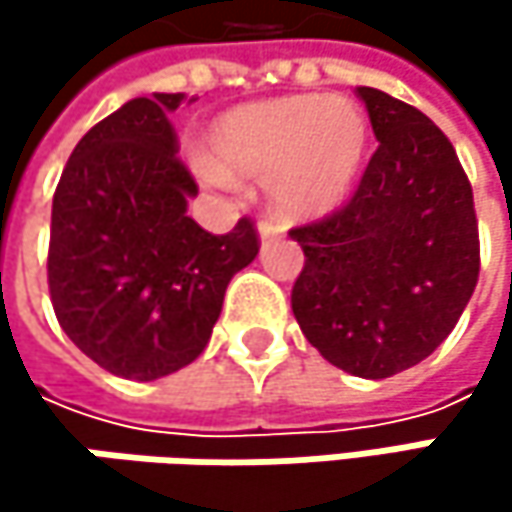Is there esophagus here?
Here are the masks:
<instances>
[{"label":"esophagus","mask_w":512,"mask_h":512,"mask_svg":"<svg viewBox=\"0 0 512 512\" xmlns=\"http://www.w3.org/2000/svg\"><path fill=\"white\" fill-rule=\"evenodd\" d=\"M257 234H260V240L266 243V240H278V237L284 234V228H281L278 222H272V219H260V222H257Z\"/></svg>","instance_id":"34e87169"}]
</instances>
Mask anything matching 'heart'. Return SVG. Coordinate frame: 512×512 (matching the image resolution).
Instances as JSON below:
<instances>
[{"label":"heart","mask_w":512,"mask_h":512,"mask_svg":"<svg viewBox=\"0 0 512 512\" xmlns=\"http://www.w3.org/2000/svg\"><path fill=\"white\" fill-rule=\"evenodd\" d=\"M210 159L198 174L266 180L272 204L287 216H323L356 183L367 151V121L353 100L293 94L237 106L207 133Z\"/></svg>","instance_id":"b5f03b06"}]
</instances>
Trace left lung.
I'll return each mask as SVG.
<instances>
[{
  "label": "left lung",
  "instance_id": "obj_1",
  "mask_svg": "<svg viewBox=\"0 0 512 512\" xmlns=\"http://www.w3.org/2000/svg\"><path fill=\"white\" fill-rule=\"evenodd\" d=\"M358 97L379 148L341 210L290 231L305 252L290 305L326 361L385 379L454 332L477 284L480 240L448 136L385 91L361 85Z\"/></svg>",
  "mask_w": 512,
  "mask_h": 512
}]
</instances>
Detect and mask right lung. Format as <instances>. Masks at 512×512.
Returning <instances> with one entry per match:
<instances>
[{"instance_id": "add662e5", "label": "right lung", "mask_w": 512, "mask_h": 512, "mask_svg": "<svg viewBox=\"0 0 512 512\" xmlns=\"http://www.w3.org/2000/svg\"><path fill=\"white\" fill-rule=\"evenodd\" d=\"M183 94L124 103L94 124L52 195V311L64 335L103 370L151 382L204 353L228 281L260 240L243 216L210 234L186 216L198 183L180 162L168 115Z\"/></svg>"}]
</instances>
